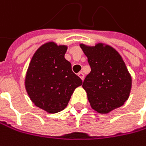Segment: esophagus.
<instances>
[{
    "instance_id": "obj_1",
    "label": "esophagus",
    "mask_w": 146,
    "mask_h": 146,
    "mask_svg": "<svg viewBox=\"0 0 146 146\" xmlns=\"http://www.w3.org/2000/svg\"><path fill=\"white\" fill-rule=\"evenodd\" d=\"M78 77L82 79V80H84V74L83 72H79V73H78Z\"/></svg>"
}]
</instances>
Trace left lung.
Wrapping results in <instances>:
<instances>
[{"instance_id":"left-lung-1","label":"left lung","mask_w":146,"mask_h":146,"mask_svg":"<svg viewBox=\"0 0 146 146\" xmlns=\"http://www.w3.org/2000/svg\"><path fill=\"white\" fill-rule=\"evenodd\" d=\"M80 47L91 68L83 88L92 109L100 113H109L121 107L129 97L132 78L120 54L102 42L94 46L81 43Z\"/></svg>"}]
</instances>
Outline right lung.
Wrapping results in <instances>:
<instances>
[{
  "label": "right lung",
  "mask_w": 146,
  "mask_h": 146,
  "mask_svg": "<svg viewBox=\"0 0 146 146\" xmlns=\"http://www.w3.org/2000/svg\"><path fill=\"white\" fill-rule=\"evenodd\" d=\"M68 46L47 42L35 52L25 77V88L34 104L49 113L63 110L81 78L64 55Z\"/></svg>",
  "instance_id": "add662e5"
}]
</instances>
